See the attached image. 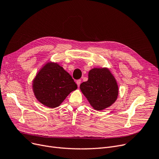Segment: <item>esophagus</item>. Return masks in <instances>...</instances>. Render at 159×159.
<instances>
[{
  "mask_svg": "<svg viewBox=\"0 0 159 159\" xmlns=\"http://www.w3.org/2000/svg\"><path fill=\"white\" fill-rule=\"evenodd\" d=\"M76 83H77V86H78V87H79L80 86V83H81V80H77V81H76Z\"/></svg>",
  "mask_w": 159,
  "mask_h": 159,
  "instance_id": "esophagus-1",
  "label": "esophagus"
}]
</instances>
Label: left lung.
Masks as SVG:
<instances>
[{"instance_id":"left-lung-1","label":"left lung","mask_w":159,"mask_h":159,"mask_svg":"<svg viewBox=\"0 0 159 159\" xmlns=\"http://www.w3.org/2000/svg\"><path fill=\"white\" fill-rule=\"evenodd\" d=\"M80 90L96 110L111 106L118 95L117 82L108 68H93L88 73V80L80 85Z\"/></svg>"}]
</instances>
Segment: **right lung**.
Instances as JSON below:
<instances>
[{
	"instance_id": "right-lung-1",
	"label": "right lung",
	"mask_w": 159,
	"mask_h": 159,
	"mask_svg": "<svg viewBox=\"0 0 159 159\" xmlns=\"http://www.w3.org/2000/svg\"><path fill=\"white\" fill-rule=\"evenodd\" d=\"M77 88L71 76L57 63L47 62L41 69L32 82L38 101L49 107H59L67 96Z\"/></svg>"
}]
</instances>
